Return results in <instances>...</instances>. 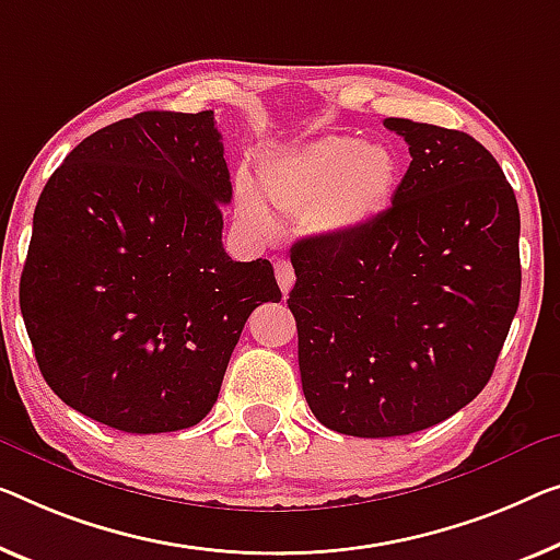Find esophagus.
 <instances>
[{
  "mask_svg": "<svg viewBox=\"0 0 560 560\" xmlns=\"http://www.w3.org/2000/svg\"><path fill=\"white\" fill-rule=\"evenodd\" d=\"M273 271H277V281H279V287H281V294L287 296L289 291H291V287H294V281H296L294 266H291L289 258H277V261H273Z\"/></svg>",
  "mask_w": 560,
  "mask_h": 560,
  "instance_id": "34e87169",
  "label": "esophagus"
}]
</instances>
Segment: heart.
Here are the masks:
<instances>
[{"label":"heart","instance_id":"b5f03b06","mask_svg":"<svg viewBox=\"0 0 560 560\" xmlns=\"http://www.w3.org/2000/svg\"><path fill=\"white\" fill-rule=\"evenodd\" d=\"M261 186L241 173L233 183L236 211L254 231L271 236L279 211L304 215L319 236H349L387 211L399 186V158L380 140L324 136L283 150L261 165ZM267 196L264 197L262 194Z\"/></svg>","mask_w":560,"mask_h":560}]
</instances>
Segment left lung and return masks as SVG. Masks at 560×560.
<instances>
[{
	"label": "left lung",
	"instance_id": "1",
	"mask_svg": "<svg viewBox=\"0 0 560 560\" xmlns=\"http://www.w3.org/2000/svg\"><path fill=\"white\" fill-rule=\"evenodd\" d=\"M385 128L412 155L392 206L291 248L304 397L354 438L410 435L472 402L521 302L518 200L495 158L460 130Z\"/></svg>",
	"mask_w": 560,
	"mask_h": 560
}]
</instances>
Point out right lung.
I'll list each match as a JSON object with an SVG mask.
<instances>
[{
	"label": "right lung",
	"mask_w": 560,
	"mask_h": 560,
	"mask_svg": "<svg viewBox=\"0 0 560 560\" xmlns=\"http://www.w3.org/2000/svg\"><path fill=\"white\" fill-rule=\"evenodd\" d=\"M231 175L213 110H150L93 132L37 200L20 308L42 377L72 410L155 435L211 412L266 258L221 241Z\"/></svg>",
	"instance_id": "1"
}]
</instances>
